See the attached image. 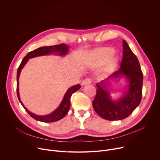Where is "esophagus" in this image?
Returning <instances> with one entry per match:
<instances>
[{"mask_svg":"<svg viewBox=\"0 0 160 160\" xmlns=\"http://www.w3.org/2000/svg\"><path fill=\"white\" fill-rule=\"evenodd\" d=\"M91 83V79L89 78L84 79L82 82V86H85V85L87 84H90Z\"/></svg>","mask_w":160,"mask_h":160,"instance_id":"1","label":"esophagus"}]
</instances>
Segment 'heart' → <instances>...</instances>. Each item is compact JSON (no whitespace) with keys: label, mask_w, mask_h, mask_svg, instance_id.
Listing matches in <instances>:
<instances>
[{"label":"heart","mask_w":160,"mask_h":160,"mask_svg":"<svg viewBox=\"0 0 160 160\" xmlns=\"http://www.w3.org/2000/svg\"><path fill=\"white\" fill-rule=\"evenodd\" d=\"M114 54V49L110 48H105L98 51L93 57L91 65L92 67L100 68L107 63V68H112L116 62V58L112 57Z\"/></svg>","instance_id":"obj_1"}]
</instances>
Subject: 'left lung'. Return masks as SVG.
Masks as SVG:
<instances>
[{"label": "left lung", "mask_w": 160, "mask_h": 160, "mask_svg": "<svg viewBox=\"0 0 160 160\" xmlns=\"http://www.w3.org/2000/svg\"><path fill=\"white\" fill-rule=\"evenodd\" d=\"M123 58L120 67L108 78L125 77L129 82L123 97L116 101L111 99L103 82L97 83V94L92 101L94 111L100 117L110 121L127 118L140 103L142 96L143 73L136 56L125 40H123Z\"/></svg>", "instance_id": "obj_1"}]
</instances>
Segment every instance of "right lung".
I'll list each match as a JSON object with an SVG mask.
<instances>
[{"label":"right lung","mask_w":160,"mask_h":160,"mask_svg":"<svg viewBox=\"0 0 160 160\" xmlns=\"http://www.w3.org/2000/svg\"><path fill=\"white\" fill-rule=\"evenodd\" d=\"M69 49V47L64 44H61L59 45H55V46H46V47H41L39 48L34 51H32L29 52H28V54L24 57L23 60H22V62L20 63V64L17 70V97L20 102V103L22 104L23 106V108L25 109V110L28 112V113L30 115L31 117H32L33 119L42 122H46V123H49V122H55L57 121H58L63 118L64 117L66 114L68 112L69 108H70V103H71V97L72 94L77 91L78 90L80 89L81 88L80 84L75 85L71 88H70L67 92H66L64 97H63V98L58 106V108L53 111L52 113L46 116H38L36 115L33 113L29 111L23 105L22 102H21L20 98V96H19V91H18V80H19V76L21 72V70L24 68L29 58L38 57V56H43V55H47L49 54H51V53H57L58 55H65L68 53Z\"/></svg>","instance_id":"add662e5"}]
</instances>
